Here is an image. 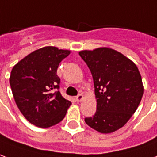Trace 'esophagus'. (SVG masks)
Returning a JSON list of instances; mask_svg holds the SVG:
<instances>
[{
  "instance_id": "1",
  "label": "esophagus",
  "mask_w": 157,
  "mask_h": 157,
  "mask_svg": "<svg viewBox=\"0 0 157 157\" xmlns=\"http://www.w3.org/2000/svg\"><path fill=\"white\" fill-rule=\"evenodd\" d=\"M83 98H84V96H83V94H78V95H77L76 96V101L78 102H80L81 101H82V100H83Z\"/></svg>"
}]
</instances>
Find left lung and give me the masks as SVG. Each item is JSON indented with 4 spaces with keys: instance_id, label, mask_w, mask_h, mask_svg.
I'll return each mask as SVG.
<instances>
[{
    "instance_id": "8db88e82",
    "label": "left lung",
    "mask_w": 157,
    "mask_h": 157,
    "mask_svg": "<svg viewBox=\"0 0 157 157\" xmlns=\"http://www.w3.org/2000/svg\"><path fill=\"white\" fill-rule=\"evenodd\" d=\"M93 77L97 101L87 125L102 134L112 133L125 125L140 103L144 93L139 69L132 61L110 48L79 53Z\"/></svg>"
}]
</instances>
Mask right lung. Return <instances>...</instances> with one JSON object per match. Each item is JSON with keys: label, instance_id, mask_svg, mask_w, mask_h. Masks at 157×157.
Masks as SVG:
<instances>
[{"label": "right lung", "instance_id": "right-lung-1", "mask_svg": "<svg viewBox=\"0 0 157 157\" xmlns=\"http://www.w3.org/2000/svg\"><path fill=\"white\" fill-rule=\"evenodd\" d=\"M69 51L46 46L34 51L13 67L10 85L17 107L24 117L35 126L49 128L66 116L71 101L59 91V63Z\"/></svg>", "mask_w": 157, "mask_h": 157}]
</instances>
